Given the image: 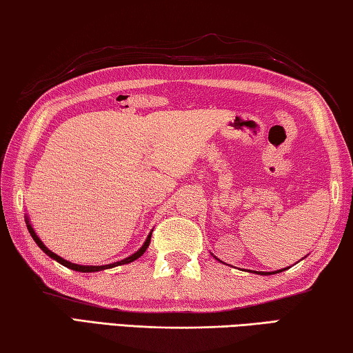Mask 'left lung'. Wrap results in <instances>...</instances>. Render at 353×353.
<instances>
[{
	"mask_svg": "<svg viewBox=\"0 0 353 353\" xmlns=\"http://www.w3.org/2000/svg\"><path fill=\"white\" fill-rule=\"evenodd\" d=\"M285 270H286V268H285ZM283 270H280V271H274V272H256L255 271V274H261V276H270V274H277V272H282Z\"/></svg>",
	"mask_w": 353,
	"mask_h": 353,
	"instance_id": "1",
	"label": "left lung"
}]
</instances>
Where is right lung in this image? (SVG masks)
Masks as SVG:
<instances>
[{
	"label": "right lung",
	"instance_id": "obj_1",
	"mask_svg": "<svg viewBox=\"0 0 353 353\" xmlns=\"http://www.w3.org/2000/svg\"><path fill=\"white\" fill-rule=\"evenodd\" d=\"M26 225H28V230H29V234H31V236L34 238V241L37 243V246L43 250V252L48 255V256H51L52 260H56V261H59L61 263V265H63V266H67V268H70V270H73V271H79V272H97V271H103V270H109V268H113V266H119V265H126V263H130V261H134V260H137V259H140V256L145 254V250L148 249V246H149V243H151V235H152V232L151 234L148 235V238H146V241L143 243V246L137 250L135 254H132L130 256H128V259H124V260H121V261H117V263H112V265H105V266H85V265H76V263H71V261H67V260H63L62 256H59L57 254H54V252H51L50 249H48L45 244H43V241L40 240V238L37 236V234H35L34 232V229H32V225L29 224V221H28V216H26Z\"/></svg>",
	"mask_w": 353,
	"mask_h": 353
}]
</instances>
